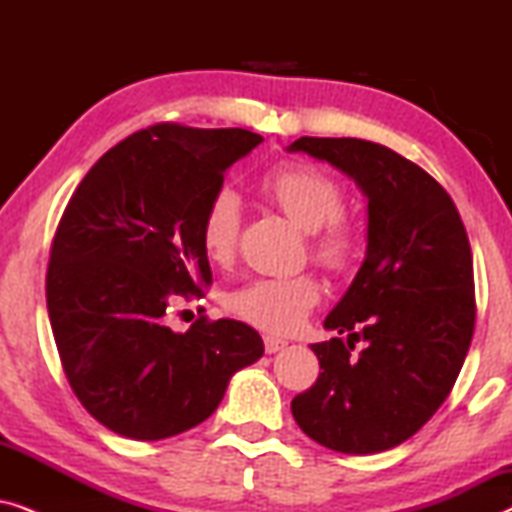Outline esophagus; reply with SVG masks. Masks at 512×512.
I'll return each mask as SVG.
<instances>
[{
	"label": "esophagus",
	"mask_w": 512,
	"mask_h": 512,
	"mask_svg": "<svg viewBox=\"0 0 512 512\" xmlns=\"http://www.w3.org/2000/svg\"><path fill=\"white\" fill-rule=\"evenodd\" d=\"M263 342H265V352L268 354H275V352H279V349L286 347V340L275 338V335H265Z\"/></svg>",
	"instance_id": "esophagus-1"
}]
</instances>
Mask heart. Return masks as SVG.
<instances>
[{"label": "heart", "instance_id": "obj_1", "mask_svg": "<svg viewBox=\"0 0 512 512\" xmlns=\"http://www.w3.org/2000/svg\"><path fill=\"white\" fill-rule=\"evenodd\" d=\"M272 205L310 233L312 256L331 270L352 265L359 249V233L345 219V191L331 174L307 163H286L261 179ZM242 228V200L223 186L207 200L200 219V242L207 258L228 265L237 254ZM321 300V284L314 275L256 277L235 289L226 307L235 317L268 333H293Z\"/></svg>", "mask_w": 512, "mask_h": 512}]
</instances>
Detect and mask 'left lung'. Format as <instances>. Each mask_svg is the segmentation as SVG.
I'll use <instances>...</instances> for the list:
<instances>
[{"label":"left lung","instance_id":"1","mask_svg":"<svg viewBox=\"0 0 512 512\" xmlns=\"http://www.w3.org/2000/svg\"><path fill=\"white\" fill-rule=\"evenodd\" d=\"M289 151L326 160L368 198V247L324 321L347 333L312 345L321 373L291 401L300 429L328 450L375 454L422 429L450 396L475 326L473 254L443 186L387 146L300 137ZM367 347L352 355L353 342Z\"/></svg>","mask_w":512,"mask_h":512}]
</instances>
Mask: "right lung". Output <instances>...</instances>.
Segmentation results:
<instances>
[{
    "instance_id": "right-lung-1",
    "label": "right lung",
    "mask_w": 512,
    "mask_h": 512,
    "mask_svg": "<svg viewBox=\"0 0 512 512\" xmlns=\"http://www.w3.org/2000/svg\"><path fill=\"white\" fill-rule=\"evenodd\" d=\"M261 142L242 128L151 125L104 153L62 214L46 272L53 338L76 398L118 436L193 429L263 356L242 321L198 319L186 333L167 324L179 298L212 284L202 212Z\"/></svg>"
}]
</instances>
